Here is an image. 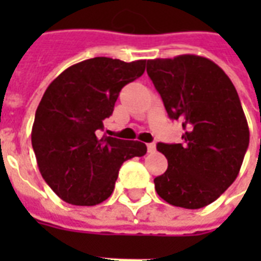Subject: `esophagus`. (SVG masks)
Segmentation results:
<instances>
[{"label":"esophagus","instance_id":"34e87169","mask_svg":"<svg viewBox=\"0 0 261 261\" xmlns=\"http://www.w3.org/2000/svg\"><path fill=\"white\" fill-rule=\"evenodd\" d=\"M147 148H148V152L149 153H153L155 152V149H156V147H155V144H153V142H149V144H147Z\"/></svg>","mask_w":261,"mask_h":261}]
</instances>
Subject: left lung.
Segmentation results:
<instances>
[{"instance_id": "left-lung-1", "label": "left lung", "mask_w": 261, "mask_h": 261, "mask_svg": "<svg viewBox=\"0 0 261 261\" xmlns=\"http://www.w3.org/2000/svg\"><path fill=\"white\" fill-rule=\"evenodd\" d=\"M148 76L172 120H181V144L158 142L168 169L153 179L161 198L197 210L235 181L249 147V127L235 86L211 60L193 54L148 60Z\"/></svg>"}]
</instances>
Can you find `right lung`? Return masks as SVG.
Returning a JSON list of instances; mask_svg holds the SVG:
<instances>
[{
  "label": "right lung",
  "instance_id": "obj_1",
  "mask_svg": "<svg viewBox=\"0 0 261 261\" xmlns=\"http://www.w3.org/2000/svg\"><path fill=\"white\" fill-rule=\"evenodd\" d=\"M147 60L81 61L48 85L37 106L32 147L43 179L72 205H96L114 190L120 166L144 156L147 145L100 137L123 86L140 78Z\"/></svg>",
  "mask_w": 261,
  "mask_h": 261
}]
</instances>
